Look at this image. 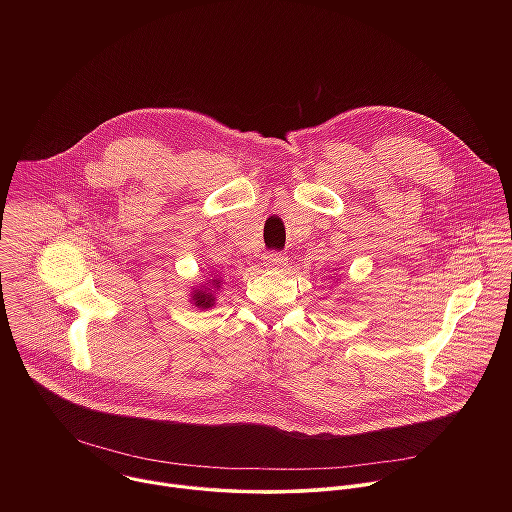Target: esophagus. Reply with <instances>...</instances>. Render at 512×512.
Listing matches in <instances>:
<instances>
[{
	"instance_id": "obj_1",
	"label": "esophagus",
	"mask_w": 512,
	"mask_h": 512,
	"mask_svg": "<svg viewBox=\"0 0 512 512\" xmlns=\"http://www.w3.org/2000/svg\"><path fill=\"white\" fill-rule=\"evenodd\" d=\"M264 266H266L268 270H274V272H278V270H284V268L288 266V258H286L284 254L272 252V254H268V256L264 258Z\"/></svg>"
}]
</instances>
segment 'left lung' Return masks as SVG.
I'll return each instance as SVG.
<instances>
[{"label":"left lung","instance_id":"1","mask_svg":"<svg viewBox=\"0 0 512 512\" xmlns=\"http://www.w3.org/2000/svg\"><path fill=\"white\" fill-rule=\"evenodd\" d=\"M335 280H337V278H335Z\"/></svg>","mask_w":512,"mask_h":512}]
</instances>
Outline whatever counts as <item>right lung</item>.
Instances as JSON below:
<instances>
[{
    "instance_id": "1",
    "label": "right lung",
    "mask_w": 512,
    "mask_h": 512,
    "mask_svg": "<svg viewBox=\"0 0 512 512\" xmlns=\"http://www.w3.org/2000/svg\"><path fill=\"white\" fill-rule=\"evenodd\" d=\"M220 288H222V278L219 274L209 272L205 282L191 288L189 301L199 309H211L217 303V293L220 292Z\"/></svg>"
}]
</instances>
